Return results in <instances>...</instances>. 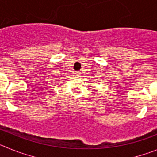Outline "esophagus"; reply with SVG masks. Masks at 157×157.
I'll return each mask as SVG.
<instances>
[{"instance_id": "34e87169", "label": "esophagus", "mask_w": 157, "mask_h": 157, "mask_svg": "<svg viewBox=\"0 0 157 157\" xmlns=\"http://www.w3.org/2000/svg\"><path fill=\"white\" fill-rule=\"evenodd\" d=\"M75 76H77V77H79V76H80V73H79V72H76V73H75Z\"/></svg>"}]
</instances>
